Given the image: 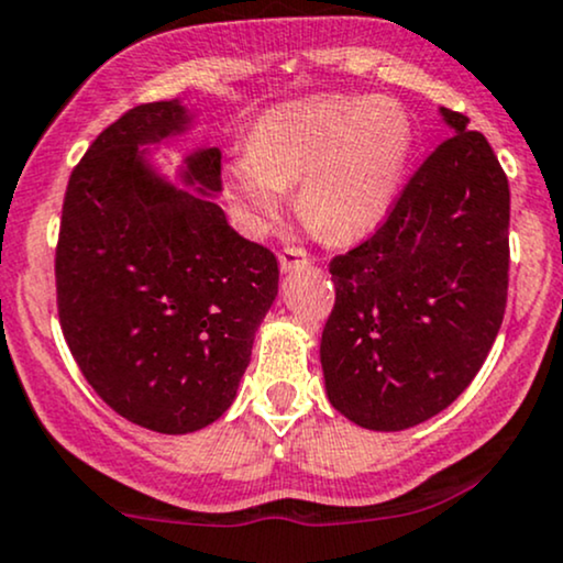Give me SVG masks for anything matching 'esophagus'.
<instances>
[{
  "mask_svg": "<svg viewBox=\"0 0 563 563\" xmlns=\"http://www.w3.org/2000/svg\"><path fill=\"white\" fill-rule=\"evenodd\" d=\"M308 263H310V257H308L306 250H300V247H284L279 253L282 271L302 268V266H308Z\"/></svg>",
  "mask_w": 563,
  "mask_h": 563,
  "instance_id": "obj_1",
  "label": "esophagus"
}]
</instances>
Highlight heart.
Returning <instances> with one entry per match:
<instances>
[{"mask_svg": "<svg viewBox=\"0 0 563 563\" xmlns=\"http://www.w3.org/2000/svg\"><path fill=\"white\" fill-rule=\"evenodd\" d=\"M411 150V121L387 97L323 95L261 118L250 152L229 163L227 184L257 223L276 221L295 187L300 221L332 242L382 223Z\"/></svg>", "mask_w": 563, "mask_h": 563, "instance_id": "heart-1", "label": "heart"}]
</instances>
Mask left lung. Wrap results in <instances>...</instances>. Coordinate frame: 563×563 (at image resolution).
Returning <instances> with one entry per match:
<instances>
[{
    "mask_svg": "<svg viewBox=\"0 0 563 563\" xmlns=\"http://www.w3.org/2000/svg\"><path fill=\"white\" fill-rule=\"evenodd\" d=\"M416 168L379 229L336 255L321 334L329 402L376 432L448 408L490 353L506 313L511 191L468 118Z\"/></svg>",
    "mask_w": 563,
    "mask_h": 563,
    "instance_id": "left-lung-1",
    "label": "left lung"
}]
</instances>
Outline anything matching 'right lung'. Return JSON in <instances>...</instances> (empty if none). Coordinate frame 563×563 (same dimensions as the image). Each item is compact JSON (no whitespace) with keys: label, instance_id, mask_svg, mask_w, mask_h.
Listing matches in <instances>:
<instances>
[{"label":"right lung","instance_id":"1","mask_svg":"<svg viewBox=\"0 0 563 563\" xmlns=\"http://www.w3.org/2000/svg\"><path fill=\"white\" fill-rule=\"evenodd\" d=\"M178 99L136 104L73 168L55 253L57 313L73 358L115 413L163 434L213 424L234 402L279 263L213 200L221 152L187 157L174 187L144 144L181 134Z\"/></svg>","mask_w":563,"mask_h":563}]
</instances>
